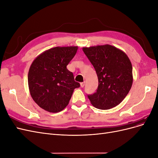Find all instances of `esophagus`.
<instances>
[{
    "label": "esophagus",
    "instance_id": "1",
    "mask_svg": "<svg viewBox=\"0 0 158 158\" xmlns=\"http://www.w3.org/2000/svg\"><path fill=\"white\" fill-rule=\"evenodd\" d=\"M84 85H85V82H81L80 83V86L82 87V88H84Z\"/></svg>",
    "mask_w": 158,
    "mask_h": 158
}]
</instances>
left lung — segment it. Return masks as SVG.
Returning <instances> with one entry per match:
<instances>
[{"instance_id":"8db88e82","label":"left lung","mask_w":158,"mask_h":158,"mask_svg":"<svg viewBox=\"0 0 158 158\" xmlns=\"http://www.w3.org/2000/svg\"><path fill=\"white\" fill-rule=\"evenodd\" d=\"M82 49L98 78L97 91L88 95L91 103L103 110L117 106L132 87V66L130 59L123 51L110 45L83 47Z\"/></svg>"}]
</instances>
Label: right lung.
Listing matches in <instances>:
<instances>
[{"instance_id": "right-lung-1", "label": "right lung", "mask_w": 158, "mask_h": 158, "mask_svg": "<svg viewBox=\"0 0 158 158\" xmlns=\"http://www.w3.org/2000/svg\"><path fill=\"white\" fill-rule=\"evenodd\" d=\"M78 47H56L40 55L28 73L31 98L41 108L51 113L61 111L68 106L75 88L80 84L66 66L73 59Z\"/></svg>"}]
</instances>
